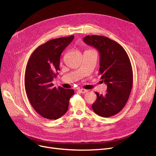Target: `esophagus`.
<instances>
[{"mask_svg": "<svg viewBox=\"0 0 156 156\" xmlns=\"http://www.w3.org/2000/svg\"><path fill=\"white\" fill-rule=\"evenodd\" d=\"M78 92H80L81 93V94H85V93L87 92L88 90H85V89H83V88H81V89L78 90Z\"/></svg>", "mask_w": 156, "mask_h": 156, "instance_id": "1", "label": "esophagus"}]
</instances>
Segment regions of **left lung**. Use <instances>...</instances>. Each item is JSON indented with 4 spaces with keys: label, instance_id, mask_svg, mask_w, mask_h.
Listing matches in <instances>:
<instances>
[{
    "label": "left lung",
    "instance_id": "obj_1",
    "mask_svg": "<svg viewBox=\"0 0 156 156\" xmlns=\"http://www.w3.org/2000/svg\"><path fill=\"white\" fill-rule=\"evenodd\" d=\"M83 41L99 51V74L108 85L104 95L95 92L97 99L92 109L104 118L116 115L125 107L133 86V70L129 57L123 47L108 37L87 35Z\"/></svg>",
    "mask_w": 156,
    "mask_h": 156
}]
</instances>
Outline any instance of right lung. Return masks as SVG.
<instances>
[{"label": "right lung", "mask_w": 156, "mask_h": 156, "mask_svg": "<svg viewBox=\"0 0 156 156\" xmlns=\"http://www.w3.org/2000/svg\"><path fill=\"white\" fill-rule=\"evenodd\" d=\"M74 37L47 41L35 49L28 61L24 76L26 93L32 107L44 118L57 119L62 116L75 93L73 89L56 88L52 83L60 71L61 53Z\"/></svg>", "instance_id": "right-lung-1"}]
</instances>
